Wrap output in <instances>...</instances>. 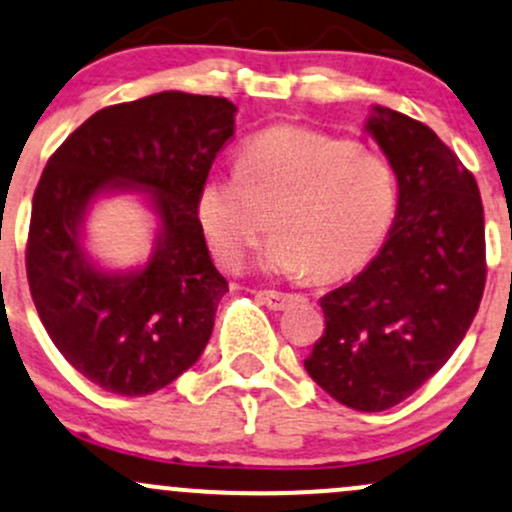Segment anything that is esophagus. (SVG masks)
<instances>
[{
    "label": "esophagus",
    "mask_w": 512,
    "mask_h": 512,
    "mask_svg": "<svg viewBox=\"0 0 512 512\" xmlns=\"http://www.w3.org/2000/svg\"><path fill=\"white\" fill-rule=\"evenodd\" d=\"M257 299L265 303L267 308H272V311H284L289 303H294L296 296L294 294H282V291H257Z\"/></svg>",
    "instance_id": "1"
}]
</instances>
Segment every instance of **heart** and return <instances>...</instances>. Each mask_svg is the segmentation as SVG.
Masks as SVG:
<instances>
[{"label":"heart","mask_w":512,"mask_h":512,"mask_svg":"<svg viewBox=\"0 0 512 512\" xmlns=\"http://www.w3.org/2000/svg\"><path fill=\"white\" fill-rule=\"evenodd\" d=\"M396 213L384 155L303 126H272L240 148L235 174H209L196 218L223 267L240 265L272 226L262 267L335 282L367 265Z\"/></svg>","instance_id":"obj_1"}]
</instances>
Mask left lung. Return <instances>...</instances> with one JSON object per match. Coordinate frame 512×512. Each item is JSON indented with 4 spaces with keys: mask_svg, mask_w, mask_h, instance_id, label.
<instances>
[{
    "mask_svg": "<svg viewBox=\"0 0 512 512\" xmlns=\"http://www.w3.org/2000/svg\"><path fill=\"white\" fill-rule=\"evenodd\" d=\"M367 131L398 179L379 255L320 299L325 330L306 372L347 408L386 411L418 391L464 340L486 286L476 179L425 123L374 106Z\"/></svg>",
    "mask_w": 512,
    "mask_h": 512,
    "instance_id": "obj_1",
    "label": "left lung"
}]
</instances>
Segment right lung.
<instances>
[{"label":"right lung","instance_id":"right-lung-1","mask_svg":"<svg viewBox=\"0 0 512 512\" xmlns=\"http://www.w3.org/2000/svg\"><path fill=\"white\" fill-rule=\"evenodd\" d=\"M223 97L160 92L106 106L50 155L31 206L26 274L50 340L92 384L148 396L187 372L228 291L213 267L196 196L235 131ZM104 191L148 193L156 250L136 273H104L81 247L88 204Z\"/></svg>","mask_w":512,"mask_h":512}]
</instances>
